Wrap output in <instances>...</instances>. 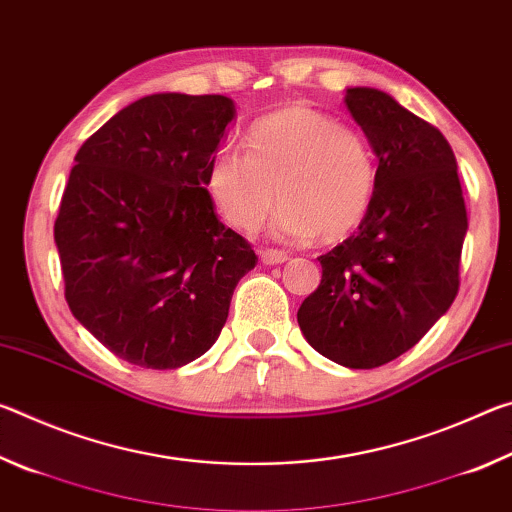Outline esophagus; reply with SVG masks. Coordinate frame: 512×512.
Returning a JSON list of instances; mask_svg holds the SVG:
<instances>
[{
  "label": "esophagus",
  "instance_id": "esophagus-1",
  "mask_svg": "<svg viewBox=\"0 0 512 512\" xmlns=\"http://www.w3.org/2000/svg\"><path fill=\"white\" fill-rule=\"evenodd\" d=\"M259 257H262V262H264L266 266L284 264V262H287V259H289V255L284 253V250H273V248L262 250V253H259Z\"/></svg>",
  "mask_w": 512,
  "mask_h": 512
}]
</instances>
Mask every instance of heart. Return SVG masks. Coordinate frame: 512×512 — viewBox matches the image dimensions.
I'll use <instances>...</instances> for the list:
<instances>
[{"label": "heart", "mask_w": 512, "mask_h": 512, "mask_svg": "<svg viewBox=\"0 0 512 512\" xmlns=\"http://www.w3.org/2000/svg\"><path fill=\"white\" fill-rule=\"evenodd\" d=\"M377 180L366 137L307 106L257 119L248 128L246 153L221 149L205 169V189L225 223L255 230L282 198L271 235L291 241L352 235L366 221Z\"/></svg>", "instance_id": "obj_1"}]
</instances>
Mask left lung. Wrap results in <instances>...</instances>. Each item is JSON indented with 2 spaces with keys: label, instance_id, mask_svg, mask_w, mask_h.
Listing matches in <instances>:
<instances>
[{
  "label": "left lung",
  "instance_id": "obj_1",
  "mask_svg": "<svg viewBox=\"0 0 512 512\" xmlns=\"http://www.w3.org/2000/svg\"><path fill=\"white\" fill-rule=\"evenodd\" d=\"M345 106L375 151L377 194L357 235L318 257L323 280L300 305L298 325L329 361L377 368L452 307L467 212L438 128L377 88H348Z\"/></svg>",
  "mask_w": 512,
  "mask_h": 512
}]
</instances>
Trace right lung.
I'll use <instances>...</instances> for the list:
<instances>
[{
  "label": "right lung",
  "instance_id": "add662e5",
  "mask_svg": "<svg viewBox=\"0 0 512 512\" xmlns=\"http://www.w3.org/2000/svg\"><path fill=\"white\" fill-rule=\"evenodd\" d=\"M235 115L223 94H149L74 158L54 225L67 305L135 366L171 370L210 350L237 282L257 264L205 189Z\"/></svg>",
  "mask_w": 512,
  "mask_h": 512
}]
</instances>
